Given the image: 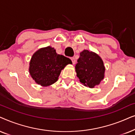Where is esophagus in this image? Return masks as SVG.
Here are the masks:
<instances>
[{
  "label": "esophagus",
  "mask_w": 135,
  "mask_h": 135,
  "mask_svg": "<svg viewBox=\"0 0 135 135\" xmlns=\"http://www.w3.org/2000/svg\"><path fill=\"white\" fill-rule=\"evenodd\" d=\"M71 62H72L73 64H75V62H76V60H75V59L74 57H71Z\"/></svg>",
  "instance_id": "esophagus-1"
}]
</instances>
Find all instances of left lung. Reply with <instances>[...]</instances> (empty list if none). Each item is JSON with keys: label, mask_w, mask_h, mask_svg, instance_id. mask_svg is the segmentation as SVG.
Returning <instances> with one entry per match:
<instances>
[{"label": "left lung", "mask_w": 135, "mask_h": 135, "mask_svg": "<svg viewBox=\"0 0 135 135\" xmlns=\"http://www.w3.org/2000/svg\"><path fill=\"white\" fill-rule=\"evenodd\" d=\"M77 62L75 70L80 81L91 88L99 84L104 78L105 72L102 59L92 51L84 50L80 53Z\"/></svg>", "instance_id": "left-lung-1"}]
</instances>
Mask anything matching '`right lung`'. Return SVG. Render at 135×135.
Segmentation results:
<instances>
[{
	"mask_svg": "<svg viewBox=\"0 0 135 135\" xmlns=\"http://www.w3.org/2000/svg\"><path fill=\"white\" fill-rule=\"evenodd\" d=\"M71 60L57 54L51 46L39 49L33 55L30 62V75L37 84L42 86L51 85L58 80L61 71Z\"/></svg>",
	"mask_w": 135,
	"mask_h": 135,
	"instance_id": "add662e5",
	"label": "right lung"
}]
</instances>
